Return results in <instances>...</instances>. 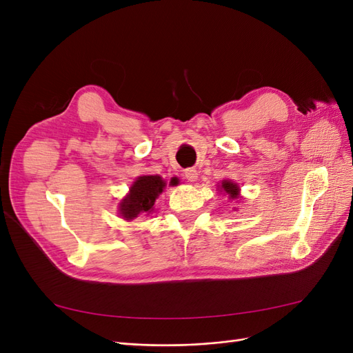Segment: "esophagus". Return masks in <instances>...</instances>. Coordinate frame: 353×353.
<instances>
[{
    "label": "esophagus",
    "mask_w": 353,
    "mask_h": 353,
    "mask_svg": "<svg viewBox=\"0 0 353 353\" xmlns=\"http://www.w3.org/2000/svg\"><path fill=\"white\" fill-rule=\"evenodd\" d=\"M185 178H187V181H190V183H193V181H196L197 179V176H199V172L197 170L194 169V168H188V169H185Z\"/></svg>",
    "instance_id": "1"
}]
</instances>
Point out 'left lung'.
<instances>
[{"instance_id":"1","label":"left lung","mask_w":353,"mask_h":353,"mask_svg":"<svg viewBox=\"0 0 353 353\" xmlns=\"http://www.w3.org/2000/svg\"><path fill=\"white\" fill-rule=\"evenodd\" d=\"M218 187H219V191H225V193L230 196V200H237L240 197L239 184L232 183V181H230V179H223L222 184Z\"/></svg>"}]
</instances>
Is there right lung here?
<instances>
[{
	"mask_svg": "<svg viewBox=\"0 0 353 353\" xmlns=\"http://www.w3.org/2000/svg\"><path fill=\"white\" fill-rule=\"evenodd\" d=\"M178 178L170 179L169 185H176ZM166 187V181L159 175H143L135 179V183L131 185L130 193L121 201L119 205V215L131 221L141 213H152L154 209V201Z\"/></svg>",
	"mask_w": 353,
	"mask_h": 353,
	"instance_id": "obj_1",
	"label": "right lung"
}]
</instances>
